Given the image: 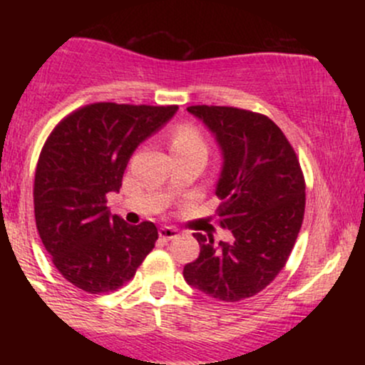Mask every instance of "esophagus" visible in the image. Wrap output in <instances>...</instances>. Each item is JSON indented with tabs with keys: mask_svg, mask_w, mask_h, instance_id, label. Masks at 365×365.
I'll use <instances>...</instances> for the list:
<instances>
[{
	"mask_svg": "<svg viewBox=\"0 0 365 365\" xmlns=\"http://www.w3.org/2000/svg\"><path fill=\"white\" fill-rule=\"evenodd\" d=\"M159 237L163 240H173V238L178 237V230L171 228V226H163V228H159Z\"/></svg>",
	"mask_w": 365,
	"mask_h": 365,
	"instance_id": "34e87169",
	"label": "esophagus"
}]
</instances>
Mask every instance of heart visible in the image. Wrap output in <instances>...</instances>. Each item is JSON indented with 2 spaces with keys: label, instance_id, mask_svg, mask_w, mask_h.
<instances>
[{
  "label": "heart",
  "instance_id": "heart-1",
  "mask_svg": "<svg viewBox=\"0 0 365 365\" xmlns=\"http://www.w3.org/2000/svg\"><path fill=\"white\" fill-rule=\"evenodd\" d=\"M170 149L173 156L190 153L207 154V142L194 125L180 123L170 133Z\"/></svg>",
  "mask_w": 365,
  "mask_h": 365
}]
</instances>
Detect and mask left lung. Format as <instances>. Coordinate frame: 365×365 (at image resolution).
<instances>
[{"label":"left lung","mask_w":365,"mask_h":365,"mask_svg":"<svg viewBox=\"0 0 365 365\" xmlns=\"http://www.w3.org/2000/svg\"><path fill=\"white\" fill-rule=\"evenodd\" d=\"M223 150L217 180V225L232 244L194 233L200 254L183 278L212 299L240 302L262 292L283 269L305 211V180L282 128L261 113L233 106H188Z\"/></svg>","instance_id":"1"}]
</instances>
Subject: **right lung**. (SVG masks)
Listing matches in <instances>:
<instances>
[{"instance_id":"right-lung-1","label":"right lung","mask_w":365,"mask_h":365,"mask_svg":"<svg viewBox=\"0 0 365 365\" xmlns=\"http://www.w3.org/2000/svg\"><path fill=\"white\" fill-rule=\"evenodd\" d=\"M177 110L86 104L46 139L34 178L36 225L54 267L73 287L96 295L118 290L154 249L156 225L132 226L110 215L106 195L120 190L137 145Z\"/></svg>"}]
</instances>
